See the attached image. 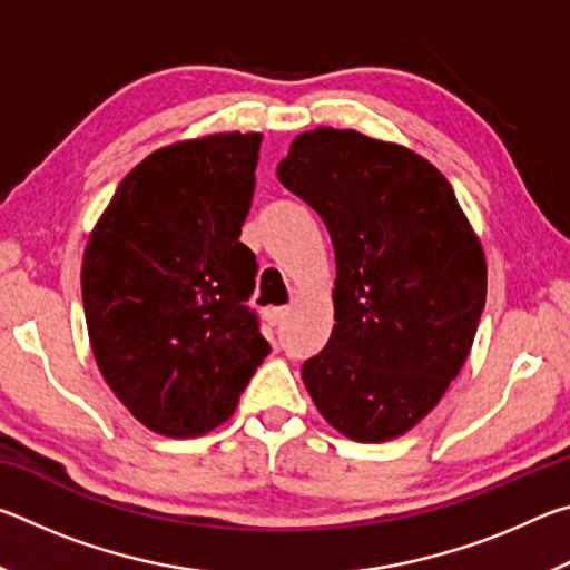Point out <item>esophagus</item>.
<instances>
[{
    "label": "esophagus",
    "instance_id": "esophagus-1",
    "mask_svg": "<svg viewBox=\"0 0 570 570\" xmlns=\"http://www.w3.org/2000/svg\"><path fill=\"white\" fill-rule=\"evenodd\" d=\"M288 314H292V308H288V306H276V308H268L266 320H268V324H272V326H282L286 322Z\"/></svg>",
    "mask_w": 570,
    "mask_h": 570
}]
</instances>
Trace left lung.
Here are the masks:
<instances>
[{
	"instance_id": "obj_1",
	"label": "left lung",
	"mask_w": 570,
	"mask_h": 570,
	"mask_svg": "<svg viewBox=\"0 0 570 570\" xmlns=\"http://www.w3.org/2000/svg\"><path fill=\"white\" fill-rule=\"evenodd\" d=\"M278 180L330 228L334 330L302 377L356 442L404 435L465 364L485 306V254L448 178L356 130L302 132Z\"/></svg>"
}]
</instances>
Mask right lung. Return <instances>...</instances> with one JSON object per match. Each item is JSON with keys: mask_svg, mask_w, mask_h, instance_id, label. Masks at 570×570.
Returning <instances> with one entry per match:
<instances>
[{"mask_svg": "<svg viewBox=\"0 0 570 570\" xmlns=\"http://www.w3.org/2000/svg\"><path fill=\"white\" fill-rule=\"evenodd\" d=\"M258 148L262 132H218L150 153L85 248L95 362L158 435L196 438L226 422L272 352L246 306L256 256L238 240Z\"/></svg>", "mask_w": 570, "mask_h": 570, "instance_id": "add662e5", "label": "right lung"}]
</instances>
